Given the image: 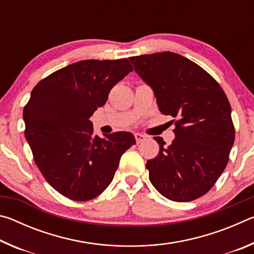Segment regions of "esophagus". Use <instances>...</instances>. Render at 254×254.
<instances>
[{"label":"esophagus","instance_id":"1","mask_svg":"<svg viewBox=\"0 0 254 254\" xmlns=\"http://www.w3.org/2000/svg\"><path fill=\"white\" fill-rule=\"evenodd\" d=\"M134 136H135V140H136V143H137V144L142 143L143 141H144L145 139H147V136H144L143 134H140V133H135Z\"/></svg>","mask_w":254,"mask_h":254}]
</instances>
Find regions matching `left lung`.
Here are the masks:
<instances>
[{"label":"left lung","instance_id":"obj_1","mask_svg":"<svg viewBox=\"0 0 254 254\" xmlns=\"http://www.w3.org/2000/svg\"><path fill=\"white\" fill-rule=\"evenodd\" d=\"M128 59L152 88L161 113L177 119L169 145L153 137L160 149L145 165L150 182L170 200L199 198L224 171L234 143L225 93L207 71L182 55L165 51Z\"/></svg>","mask_w":254,"mask_h":254}]
</instances>
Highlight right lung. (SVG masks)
Segmentation results:
<instances>
[{"label": "right lung", "mask_w": 254, "mask_h": 254, "mask_svg": "<svg viewBox=\"0 0 254 254\" xmlns=\"http://www.w3.org/2000/svg\"><path fill=\"white\" fill-rule=\"evenodd\" d=\"M133 67L127 59L80 60L46 77L24 106V135L49 185L67 198L86 201L111 184L122 154L135 144L130 132L94 135L89 121L114 85Z\"/></svg>", "instance_id": "obj_1"}]
</instances>
